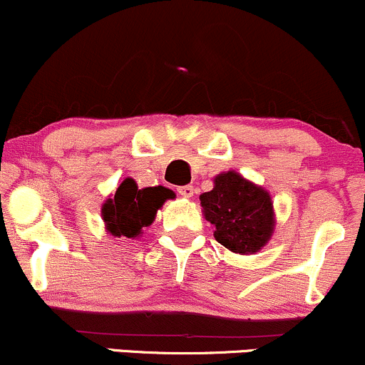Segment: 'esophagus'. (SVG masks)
Returning a JSON list of instances; mask_svg holds the SVG:
<instances>
[{"label": "esophagus", "mask_w": 365, "mask_h": 365, "mask_svg": "<svg viewBox=\"0 0 365 365\" xmlns=\"http://www.w3.org/2000/svg\"><path fill=\"white\" fill-rule=\"evenodd\" d=\"M178 193L184 196V198H191V196H193V193H195V187L191 186V184H186V186H179Z\"/></svg>", "instance_id": "obj_1"}]
</instances>
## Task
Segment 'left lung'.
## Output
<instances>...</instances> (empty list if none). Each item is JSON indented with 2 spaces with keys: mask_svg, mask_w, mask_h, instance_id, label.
Returning <instances> with one entry per match:
<instances>
[{
  "mask_svg": "<svg viewBox=\"0 0 365 365\" xmlns=\"http://www.w3.org/2000/svg\"><path fill=\"white\" fill-rule=\"evenodd\" d=\"M205 219L215 226V240L235 253H255L274 229L272 202L267 191L229 170L215 178V186L200 196Z\"/></svg>",
  "mask_w": 365,
  "mask_h": 365,
  "instance_id": "1",
  "label": "left lung"
}]
</instances>
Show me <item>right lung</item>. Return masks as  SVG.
<instances>
[{
    "mask_svg": "<svg viewBox=\"0 0 365 365\" xmlns=\"http://www.w3.org/2000/svg\"><path fill=\"white\" fill-rule=\"evenodd\" d=\"M174 193L163 186L138 190L133 179H125L117 187L115 196L106 200L101 215L108 232L118 237H136L143 227L153 222L155 214Z\"/></svg>",
    "mask_w": 365,
    "mask_h": 365,
    "instance_id": "1",
    "label": "right lung"
}]
</instances>
